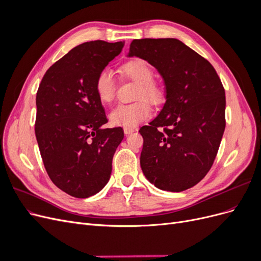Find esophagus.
Instances as JSON below:
<instances>
[{
	"label": "esophagus",
	"instance_id": "1",
	"mask_svg": "<svg viewBox=\"0 0 261 261\" xmlns=\"http://www.w3.org/2000/svg\"><path fill=\"white\" fill-rule=\"evenodd\" d=\"M134 132V129L133 128H124V134H125V135L126 136H127V135H130V134Z\"/></svg>",
	"mask_w": 261,
	"mask_h": 261
}]
</instances>
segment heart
Masks as SVG:
<instances>
[{
	"label": "heart",
	"mask_w": 261,
	"mask_h": 261,
	"mask_svg": "<svg viewBox=\"0 0 261 261\" xmlns=\"http://www.w3.org/2000/svg\"><path fill=\"white\" fill-rule=\"evenodd\" d=\"M123 76L138 83L135 92L137 101L129 105L117 106L110 113V121L114 126L133 128L148 120L151 115V107L159 106L164 101L165 94L162 85L153 80V69L143 59H132L121 65ZM94 91L98 99L105 105H109L115 98L116 83L111 69L103 68L98 73L94 81Z\"/></svg>",
	"instance_id": "obj_1"
}]
</instances>
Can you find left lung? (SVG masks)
<instances>
[{"label":"left lung","instance_id":"8db88e82","mask_svg":"<svg viewBox=\"0 0 261 261\" xmlns=\"http://www.w3.org/2000/svg\"><path fill=\"white\" fill-rule=\"evenodd\" d=\"M128 57L154 66L164 80L167 101L149 125L140 167L147 179L168 192H183L206 176L225 128V91L216 69L177 39H139Z\"/></svg>","mask_w":261,"mask_h":261}]
</instances>
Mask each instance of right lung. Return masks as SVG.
I'll return each mask as SVG.
<instances>
[{
    "label": "right lung",
    "instance_id": "add662e5",
    "mask_svg": "<svg viewBox=\"0 0 261 261\" xmlns=\"http://www.w3.org/2000/svg\"><path fill=\"white\" fill-rule=\"evenodd\" d=\"M123 46L102 40L77 45L39 85L35 133L44 168L55 186L76 198H88L106 186L124 138L122 127L101 128L108 118L94 91L98 73Z\"/></svg>",
    "mask_w": 261,
    "mask_h": 261
}]
</instances>
